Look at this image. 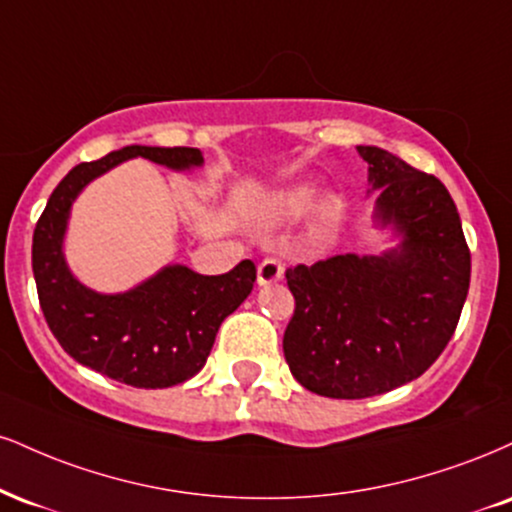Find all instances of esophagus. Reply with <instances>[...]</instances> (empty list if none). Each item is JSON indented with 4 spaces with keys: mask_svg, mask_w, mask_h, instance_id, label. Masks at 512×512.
Segmentation results:
<instances>
[{
    "mask_svg": "<svg viewBox=\"0 0 512 512\" xmlns=\"http://www.w3.org/2000/svg\"><path fill=\"white\" fill-rule=\"evenodd\" d=\"M281 279H283V262L279 257H267V260L260 262V267H257V281H260L262 286L281 281Z\"/></svg>",
    "mask_w": 512,
    "mask_h": 512,
    "instance_id": "1",
    "label": "esophagus"
}]
</instances>
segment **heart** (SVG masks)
Segmentation results:
<instances>
[{"label": "heart", "instance_id": "obj_1", "mask_svg": "<svg viewBox=\"0 0 512 512\" xmlns=\"http://www.w3.org/2000/svg\"><path fill=\"white\" fill-rule=\"evenodd\" d=\"M312 200H315V190L307 188V186H300V188H293L288 190L286 195H281L279 200V214L281 217H303V214L310 209ZM343 219V205L334 197H329V200H324L322 205L317 209V236L319 238H329L334 236L338 231V224H341Z\"/></svg>", "mask_w": 512, "mask_h": 512}]
</instances>
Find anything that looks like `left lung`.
<instances>
[{
  "label": "left lung",
  "instance_id": "obj_1",
  "mask_svg": "<svg viewBox=\"0 0 512 512\" xmlns=\"http://www.w3.org/2000/svg\"><path fill=\"white\" fill-rule=\"evenodd\" d=\"M357 152L379 188V221L405 236L400 250L286 269L295 298L283 334L288 367L307 391L341 400L381 396L427 372L458 326L472 269L439 178L381 147Z\"/></svg>",
  "mask_w": 512,
  "mask_h": 512
}]
</instances>
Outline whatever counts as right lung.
<instances>
[{
    "instance_id": "obj_1",
    "label": "right lung",
    "mask_w": 512,
    "mask_h": 512,
    "mask_svg": "<svg viewBox=\"0 0 512 512\" xmlns=\"http://www.w3.org/2000/svg\"><path fill=\"white\" fill-rule=\"evenodd\" d=\"M131 157L171 169L202 164L197 147L128 145L73 166L35 224L33 274L47 326L73 360L135 389H166L205 367L221 322L250 295L257 267L243 260L231 272L205 276L176 264L119 295H100L73 279L61 255L71 202L85 183Z\"/></svg>"
}]
</instances>
